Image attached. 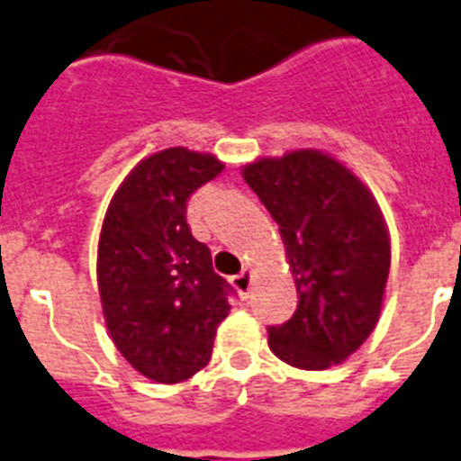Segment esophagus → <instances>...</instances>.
<instances>
[{
  "instance_id": "obj_1",
  "label": "esophagus",
  "mask_w": 461,
  "mask_h": 461,
  "mask_svg": "<svg viewBox=\"0 0 461 461\" xmlns=\"http://www.w3.org/2000/svg\"><path fill=\"white\" fill-rule=\"evenodd\" d=\"M231 285L239 290V295L249 297L250 295V285H253V272H250V269H243L241 274L231 276Z\"/></svg>"
}]
</instances>
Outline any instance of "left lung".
I'll return each instance as SVG.
<instances>
[{"label": "left lung", "instance_id": "8db88e82", "mask_svg": "<svg viewBox=\"0 0 461 461\" xmlns=\"http://www.w3.org/2000/svg\"><path fill=\"white\" fill-rule=\"evenodd\" d=\"M241 176L276 220L297 285L295 314L269 328V349L303 370L338 366L377 326L392 267L373 192L319 149L255 158Z\"/></svg>", "mask_w": 461, "mask_h": 461}]
</instances>
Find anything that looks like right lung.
Returning a JSON list of instances; mask_svg holds the SVG:
<instances>
[{"mask_svg":"<svg viewBox=\"0 0 461 461\" xmlns=\"http://www.w3.org/2000/svg\"><path fill=\"white\" fill-rule=\"evenodd\" d=\"M206 152L168 147L135 166L112 196L98 241V290L107 330L145 377L177 384L206 368L230 285L189 231L187 199L220 176Z\"/></svg>","mask_w":461,"mask_h":461,"instance_id":"1","label":"right lung"}]
</instances>
